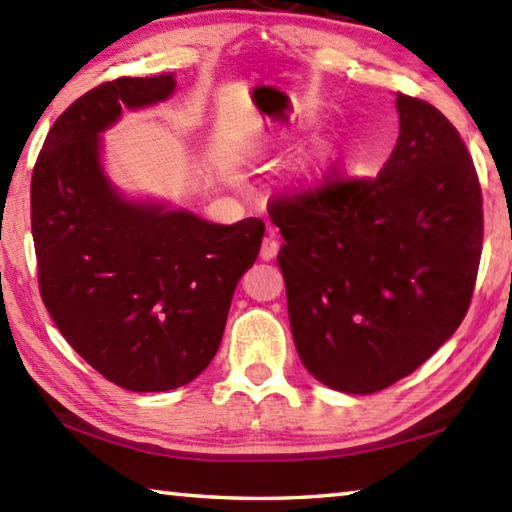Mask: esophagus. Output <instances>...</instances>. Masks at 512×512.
<instances>
[{"label": "esophagus", "instance_id": "1", "mask_svg": "<svg viewBox=\"0 0 512 512\" xmlns=\"http://www.w3.org/2000/svg\"><path fill=\"white\" fill-rule=\"evenodd\" d=\"M277 250H280V241L275 237V230L268 228V235L262 241V253H259V257H262L264 262H271V259H275Z\"/></svg>", "mask_w": 512, "mask_h": 512}]
</instances>
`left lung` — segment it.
<instances>
[{
  "label": "left lung",
  "instance_id": "1",
  "mask_svg": "<svg viewBox=\"0 0 512 512\" xmlns=\"http://www.w3.org/2000/svg\"><path fill=\"white\" fill-rule=\"evenodd\" d=\"M395 103L400 137L375 180H325L268 207L300 361L350 395L411 375L456 332L481 259V187L461 135L427 101Z\"/></svg>",
  "mask_w": 512,
  "mask_h": 512
}]
</instances>
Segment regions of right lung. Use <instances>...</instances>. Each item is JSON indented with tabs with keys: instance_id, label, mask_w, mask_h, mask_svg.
<instances>
[{
	"instance_id": "add662e5",
	"label": "right lung",
	"mask_w": 512,
	"mask_h": 512,
	"mask_svg": "<svg viewBox=\"0 0 512 512\" xmlns=\"http://www.w3.org/2000/svg\"><path fill=\"white\" fill-rule=\"evenodd\" d=\"M176 76L117 79L56 119L31 178V230L45 307L67 343L135 393L185 386L219 350L235 289L255 264L262 219L205 221L131 198L103 167L121 110L151 108Z\"/></svg>"
}]
</instances>
